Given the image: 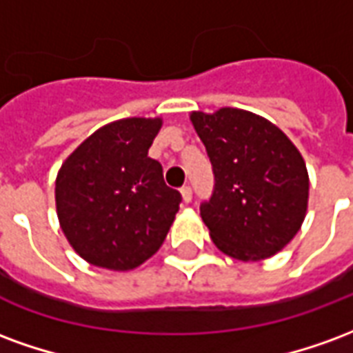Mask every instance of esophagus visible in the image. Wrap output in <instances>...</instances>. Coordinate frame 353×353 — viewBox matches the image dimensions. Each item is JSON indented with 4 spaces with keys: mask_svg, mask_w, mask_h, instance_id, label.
I'll use <instances>...</instances> for the list:
<instances>
[{
    "mask_svg": "<svg viewBox=\"0 0 353 353\" xmlns=\"http://www.w3.org/2000/svg\"><path fill=\"white\" fill-rule=\"evenodd\" d=\"M181 199H183V202H191L192 189L189 185H183V187H181Z\"/></svg>",
    "mask_w": 353,
    "mask_h": 353,
    "instance_id": "1",
    "label": "esophagus"
}]
</instances>
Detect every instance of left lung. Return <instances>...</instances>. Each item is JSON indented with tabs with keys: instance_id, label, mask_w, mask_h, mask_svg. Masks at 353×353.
Returning <instances> with one entry per match:
<instances>
[{
	"instance_id": "8db88e82",
	"label": "left lung",
	"mask_w": 353,
	"mask_h": 353,
	"mask_svg": "<svg viewBox=\"0 0 353 353\" xmlns=\"http://www.w3.org/2000/svg\"><path fill=\"white\" fill-rule=\"evenodd\" d=\"M191 123L214 168V194L200 206L214 244L238 261L281 252L306 217L310 181L303 154L252 111H192Z\"/></svg>"
}]
</instances>
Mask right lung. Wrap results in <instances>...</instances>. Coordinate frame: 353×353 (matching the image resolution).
I'll list each match as a JSON object with an SVG mask.
<instances>
[{
  "label": "right lung",
  "instance_id": "add662e5",
  "mask_svg": "<svg viewBox=\"0 0 353 353\" xmlns=\"http://www.w3.org/2000/svg\"><path fill=\"white\" fill-rule=\"evenodd\" d=\"M161 126V117L113 121L58 170V221L90 265L132 270L153 257L168 234L181 194L164 183L161 162L149 157Z\"/></svg>",
  "mask_w": 353,
  "mask_h": 353
}]
</instances>
